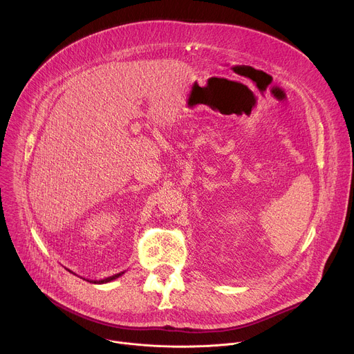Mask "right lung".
Segmentation results:
<instances>
[{"label": "right lung", "mask_w": 354, "mask_h": 354, "mask_svg": "<svg viewBox=\"0 0 354 354\" xmlns=\"http://www.w3.org/2000/svg\"><path fill=\"white\" fill-rule=\"evenodd\" d=\"M68 270V269H67ZM68 272H71V270H68ZM73 273V272H71ZM122 274H124V272H120V273H118V274H113V276H111V277H106V279H100V280H86V281H89V283H93V284H104V283H109V281H112V280H115V279H118V277H120Z\"/></svg>", "instance_id": "obj_1"}]
</instances>
